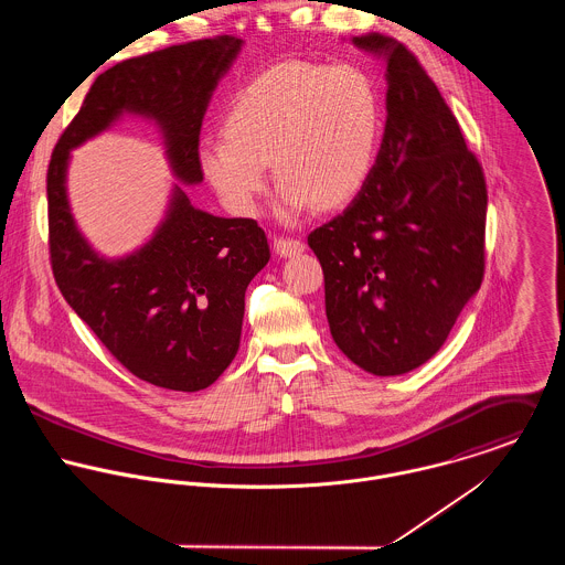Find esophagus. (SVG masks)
Listing matches in <instances>:
<instances>
[{"label":"esophagus","instance_id":"34e87169","mask_svg":"<svg viewBox=\"0 0 565 565\" xmlns=\"http://www.w3.org/2000/svg\"><path fill=\"white\" fill-rule=\"evenodd\" d=\"M274 249L280 258H291V256H298V254L305 252V243L298 242V239L278 237V239H274Z\"/></svg>","mask_w":565,"mask_h":565}]
</instances>
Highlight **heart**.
Instances as JSON below:
<instances>
[{"instance_id": "heart-1", "label": "heart", "mask_w": 565, "mask_h": 565, "mask_svg": "<svg viewBox=\"0 0 565 565\" xmlns=\"http://www.w3.org/2000/svg\"><path fill=\"white\" fill-rule=\"evenodd\" d=\"M381 130L379 93L361 70L280 63L243 88L224 121L226 139H206L198 161L239 215L258 211L274 162L278 213L291 222L316 202L334 209L363 189Z\"/></svg>"}]
</instances>
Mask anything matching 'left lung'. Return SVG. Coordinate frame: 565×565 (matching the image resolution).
I'll return each instance as SVG.
<instances>
[{
    "instance_id": "obj_1",
    "label": "left lung",
    "mask_w": 565,
    "mask_h": 565,
    "mask_svg": "<svg viewBox=\"0 0 565 565\" xmlns=\"http://www.w3.org/2000/svg\"><path fill=\"white\" fill-rule=\"evenodd\" d=\"M387 65V121L352 204L309 235L339 350L374 376H401L446 343L481 289L483 169L435 82L403 43L352 36Z\"/></svg>"
}]
</instances>
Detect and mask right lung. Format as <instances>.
<instances>
[{
  "instance_id": "1",
  "label": "right lung",
  "mask_w": 565,
  "mask_h": 565,
  "mask_svg": "<svg viewBox=\"0 0 565 565\" xmlns=\"http://www.w3.org/2000/svg\"><path fill=\"white\" fill-rule=\"evenodd\" d=\"M242 47V39L217 36L106 70L47 169L50 252L61 294L126 370L171 392L206 390L231 365L242 341L245 289L269 260L267 237L254 220L211 215L181 186L204 180L202 119ZM124 116L156 124L179 182L149 242L106 257L77 228L66 173L71 152Z\"/></svg>"
}]
</instances>
